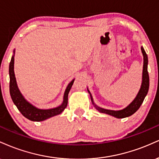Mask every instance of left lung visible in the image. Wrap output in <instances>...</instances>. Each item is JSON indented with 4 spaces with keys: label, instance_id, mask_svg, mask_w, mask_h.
Instances as JSON below:
<instances>
[{
    "label": "left lung",
    "instance_id": "8db88e82",
    "mask_svg": "<svg viewBox=\"0 0 159 159\" xmlns=\"http://www.w3.org/2000/svg\"><path fill=\"white\" fill-rule=\"evenodd\" d=\"M141 49L143 57L142 83H141V89H140L137 96H136L135 98L134 99L133 101H132L129 105L126 106V108H124V109L121 110H117V111H115V110H109V109H103V108L99 107V106H97L94 102V100H93V98L92 96H91V92L89 91V89H87L88 92H89V94H90L92 104L94 105V106L96 108V109L98 110V111H100V112L101 113L107 114V115H111V116L117 117V118H124V117L131 116L132 115H133L134 113L136 112V111H138V109H139L140 106H141V104H142L143 100H144L145 97L147 96V93H148L149 86H150V77H149L148 70H147L148 57H147L146 52H145V50L143 49L142 46H141Z\"/></svg>",
    "mask_w": 159,
    "mask_h": 159
}]
</instances>
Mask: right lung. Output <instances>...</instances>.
<instances>
[{
  "mask_svg": "<svg viewBox=\"0 0 159 159\" xmlns=\"http://www.w3.org/2000/svg\"><path fill=\"white\" fill-rule=\"evenodd\" d=\"M16 50L13 51V55L11 59L10 63H9V92H10V96L12 98L13 102L19 111L24 115L26 118L29 119L32 121H43L46 119L50 118V117L56 116V115H59L64 111L65 108L68 105V93L71 89L73 84H74V79L68 84L66 89L65 91L64 97H63V102H61L60 106H57L56 108L49 109H42L35 107L29 102L24 98L21 93L18 89V85H17L16 78L15 76L14 72V57Z\"/></svg>",
  "mask_w": 159,
  "mask_h": 159,
  "instance_id": "1",
  "label": "right lung"
}]
</instances>
